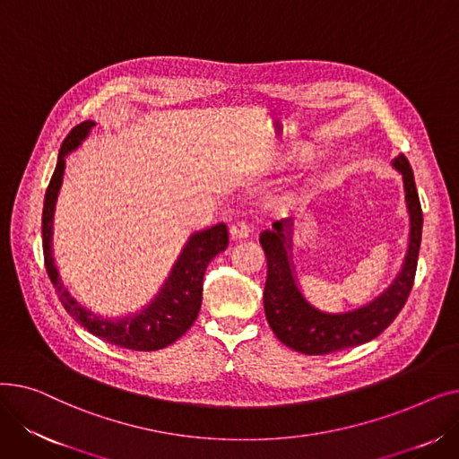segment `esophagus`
I'll use <instances>...</instances> for the list:
<instances>
[{
  "mask_svg": "<svg viewBox=\"0 0 459 459\" xmlns=\"http://www.w3.org/2000/svg\"><path fill=\"white\" fill-rule=\"evenodd\" d=\"M229 232H230L232 239H244L249 236V225L246 221H236L230 225Z\"/></svg>",
  "mask_w": 459,
  "mask_h": 459,
  "instance_id": "34e87169",
  "label": "esophagus"
}]
</instances>
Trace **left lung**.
<instances>
[{
    "mask_svg": "<svg viewBox=\"0 0 459 459\" xmlns=\"http://www.w3.org/2000/svg\"><path fill=\"white\" fill-rule=\"evenodd\" d=\"M393 167L403 178L409 212V247L402 270L391 286L368 305L329 315L312 307L301 294L292 264V220L275 221L260 234V246L266 253L268 277L264 286V310L277 339L305 355H325L360 346L387 329L400 315L413 288L422 238V208L415 186L413 169L403 154L393 160Z\"/></svg>",
    "mask_w": 459,
    "mask_h": 459,
    "instance_id": "8db88e82",
    "label": "left lung"
}]
</instances>
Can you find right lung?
Returning a JSON list of instances; mask_svg holds the SVG:
<instances>
[{"mask_svg":"<svg viewBox=\"0 0 459 459\" xmlns=\"http://www.w3.org/2000/svg\"><path fill=\"white\" fill-rule=\"evenodd\" d=\"M94 126L92 120L70 130L61 144L56 171L46 189L42 210V251L44 264L56 292L68 315L102 341L135 351H154L178 341L180 336L197 320L203 303V279L210 260L227 249L229 232L223 223L191 234L178 260L160 288L158 296L135 315L125 318H102L85 308L76 298H72L63 284L52 253L54 210L63 184L65 158L70 151L78 149L82 141Z\"/></svg>","mask_w":459,"mask_h":459,"instance_id":"obj_1","label":"right lung"}]
</instances>
